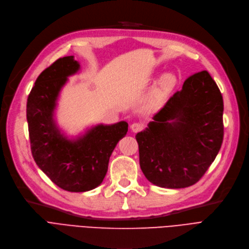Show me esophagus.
<instances>
[{"label":"esophagus","mask_w":249,"mask_h":249,"mask_svg":"<svg viewBox=\"0 0 249 249\" xmlns=\"http://www.w3.org/2000/svg\"><path fill=\"white\" fill-rule=\"evenodd\" d=\"M131 129H132L133 133H138V132H140V131H142V129H143V124H139V123H134L131 125Z\"/></svg>","instance_id":"esophagus-1"}]
</instances>
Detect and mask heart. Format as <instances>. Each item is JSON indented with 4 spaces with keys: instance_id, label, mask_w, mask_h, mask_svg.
<instances>
[{
    "instance_id": "b5f03b06",
    "label": "heart",
    "mask_w": 249,
    "mask_h": 249,
    "mask_svg": "<svg viewBox=\"0 0 249 249\" xmlns=\"http://www.w3.org/2000/svg\"><path fill=\"white\" fill-rule=\"evenodd\" d=\"M175 83L176 79L172 74H164L157 83V85L154 86L149 92L146 99L147 107L150 109L160 107L174 88Z\"/></svg>"
}]
</instances>
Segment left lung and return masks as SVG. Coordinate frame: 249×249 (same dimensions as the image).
Returning <instances> with one entry per match:
<instances>
[{
  "instance_id": "left-lung-1",
  "label": "left lung",
  "mask_w": 249,
  "mask_h": 249,
  "mask_svg": "<svg viewBox=\"0 0 249 249\" xmlns=\"http://www.w3.org/2000/svg\"><path fill=\"white\" fill-rule=\"evenodd\" d=\"M223 110L222 94L207 71L186 79L136 136L146 178L165 188L197 182L220 151Z\"/></svg>"
}]
</instances>
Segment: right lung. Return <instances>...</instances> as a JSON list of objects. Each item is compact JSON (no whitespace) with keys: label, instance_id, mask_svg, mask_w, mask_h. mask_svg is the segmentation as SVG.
<instances>
[{"label":"right lung","instance_id":"right-lung-1","mask_svg":"<svg viewBox=\"0 0 249 249\" xmlns=\"http://www.w3.org/2000/svg\"><path fill=\"white\" fill-rule=\"evenodd\" d=\"M80 69L74 55L58 58L35 81L26 107L35 163L54 184L72 193L88 192L102 183L111 154L128 126L124 121L96 124L75 137L60 127L55 120L58 98L69 77Z\"/></svg>","mask_w":249,"mask_h":249}]
</instances>
